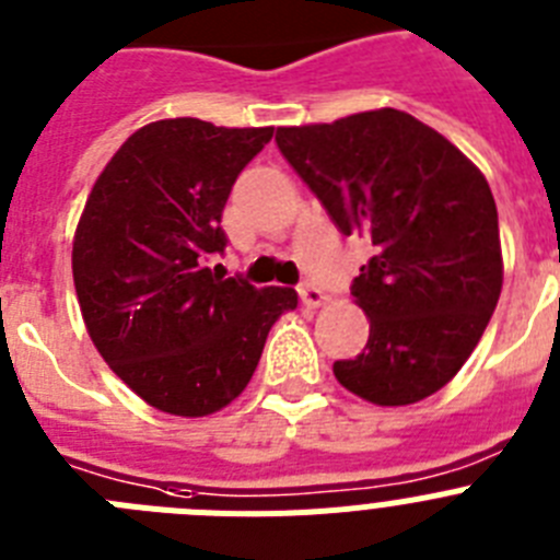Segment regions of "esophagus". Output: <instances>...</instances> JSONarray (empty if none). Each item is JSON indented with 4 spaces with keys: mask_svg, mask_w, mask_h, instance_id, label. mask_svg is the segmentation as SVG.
<instances>
[{
    "mask_svg": "<svg viewBox=\"0 0 560 560\" xmlns=\"http://www.w3.org/2000/svg\"><path fill=\"white\" fill-rule=\"evenodd\" d=\"M300 300H303L308 308H316V305L325 303V291L316 289L314 283H303V285H300Z\"/></svg>",
    "mask_w": 560,
    "mask_h": 560,
    "instance_id": "obj_1",
    "label": "esophagus"
}]
</instances>
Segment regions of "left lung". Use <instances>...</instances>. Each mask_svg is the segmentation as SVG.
I'll return each instance as SVG.
<instances>
[{"label":"left lung","instance_id":"obj_1","mask_svg":"<svg viewBox=\"0 0 560 560\" xmlns=\"http://www.w3.org/2000/svg\"><path fill=\"white\" fill-rule=\"evenodd\" d=\"M275 142L341 235L375 249L350 285L370 339L355 359L334 361L339 384L378 407L438 393L474 353L502 291L485 176L398 108L277 128Z\"/></svg>","mask_w":560,"mask_h":560}]
</instances>
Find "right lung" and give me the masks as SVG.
Instances as JSON below:
<instances>
[{
	"label": "right lung",
	"mask_w": 560,
	"mask_h": 560,
	"mask_svg": "<svg viewBox=\"0 0 560 560\" xmlns=\"http://www.w3.org/2000/svg\"><path fill=\"white\" fill-rule=\"evenodd\" d=\"M275 128L196 117L131 133L97 176L72 244L83 323L108 368L162 412L201 418L244 393L294 289L210 269L230 190Z\"/></svg>",
	"instance_id": "right-lung-1"
}]
</instances>
